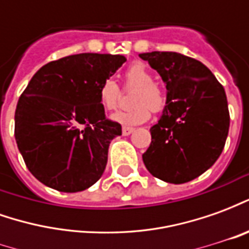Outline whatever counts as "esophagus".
Listing matches in <instances>:
<instances>
[{
    "label": "esophagus",
    "mask_w": 249,
    "mask_h": 249,
    "mask_svg": "<svg viewBox=\"0 0 249 249\" xmlns=\"http://www.w3.org/2000/svg\"><path fill=\"white\" fill-rule=\"evenodd\" d=\"M135 129L133 128H130V126H123V135L124 136H129L130 133H133Z\"/></svg>",
    "instance_id": "1"
}]
</instances>
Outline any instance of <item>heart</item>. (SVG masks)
<instances>
[{
    "label": "heart",
    "mask_w": 249,
    "mask_h": 249,
    "mask_svg": "<svg viewBox=\"0 0 249 249\" xmlns=\"http://www.w3.org/2000/svg\"><path fill=\"white\" fill-rule=\"evenodd\" d=\"M125 85L129 88H136L133 94V103L136 107L125 110H120L112 116V120L119 124L139 125L151 119L152 109L155 112H160L165 107V96L160 90V88L153 84L152 73L142 65L141 62H135L125 71ZM120 87L112 78H107L100 85V103L107 110H113L117 108L120 101Z\"/></svg>",
    "instance_id": "heart-1"
}]
</instances>
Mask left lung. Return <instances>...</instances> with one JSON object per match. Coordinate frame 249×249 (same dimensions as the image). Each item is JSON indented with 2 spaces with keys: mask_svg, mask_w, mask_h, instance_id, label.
Wrapping results in <instances>:
<instances>
[{
  "mask_svg": "<svg viewBox=\"0 0 249 249\" xmlns=\"http://www.w3.org/2000/svg\"><path fill=\"white\" fill-rule=\"evenodd\" d=\"M140 57L167 88V105L151 128L142 161L162 181L188 183L212 167L225 145L230 112L224 88L204 64L176 52Z\"/></svg>",
  "mask_w": 249,
  "mask_h": 249,
  "instance_id": "obj_1",
  "label": "left lung"
}]
</instances>
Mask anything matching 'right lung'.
Instances as JSON below:
<instances>
[{
  "label": "right lung",
  "instance_id": "obj_1",
  "mask_svg": "<svg viewBox=\"0 0 249 249\" xmlns=\"http://www.w3.org/2000/svg\"><path fill=\"white\" fill-rule=\"evenodd\" d=\"M126 61L80 53L37 71L21 94L14 136L30 173L60 192H80L103 176L121 125L105 117L100 85Z\"/></svg>",
  "mask_w": 249,
  "mask_h": 249
}]
</instances>
